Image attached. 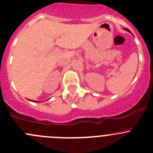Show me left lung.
I'll list each match as a JSON object with an SVG mask.
<instances>
[{"instance_id": "left-lung-1", "label": "left lung", "mask_w": 153, "mask_h": 153, "mask_svg": "<svg viewBox=\"0 0 153 153\" xmlns=\"http://www.w3.org/2000/svg\"><path fill=\"white\" fill-rule=\"evenodd\" d=\"M126 30H127V31H129V30H128V29H127V28H126V29H125Z\"/></svg>"}]
</instances>
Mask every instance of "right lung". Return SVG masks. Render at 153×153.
I'll list each match as a JSON object with an SVG mask.
<instances>
[{
    "label": "right lung",
    "instance_id": "obj_1",
    "mask_svg": "<svg viewBox=\"0 0 153 153\" xmlns=\"http://www.w3.org/2000/svg\"><path fill=\"white\" fill-rule=\"evenodd\" d=\"M29 100H30V99H29ZM30 101H31V100H30ZM32 102H36V101H33V100H32Z\"/></svg>",
    "mask_w": 153,
    "mask_h": 153
}]
</instances>
